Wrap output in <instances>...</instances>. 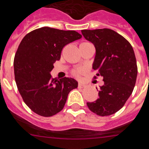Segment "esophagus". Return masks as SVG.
I'll list each match as a JSON object with an SVG mask.
<instances>
[{"label":"esophagus","instance_id":"1","mask_svg":"<svg viewBox=\"0 0 149 149\" xmlns=\"http://www.w3.org/2000/svg\"><path fill=\"white\" fill-rule=\"evenodd\" d=\"M84 86V84H81V83H79V84H78V88H82Z\"/></svg>","mask_w":149,"mask_h":149}]
</instances>
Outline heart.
Here are the masks:
<instances>
[{
	"mask_svg": "<svg viewBox=\"0 0 149 149\" xmlns=\"http://www.w3.org/2000/svg\"><path fill=\"white\" fill-rule=\"evenodd\" d=\"M83 44H86V43H83ZM82 73V70L81 69H76V70H73V71H72V74L76 78H79L80 76Z\"/></svg>",
	"mask_w": 149,
	"mask_h": 149,
	"instance_id": "obj_1",
	"label": "heart"
}]
</instances>
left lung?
Masks as SVG:
<instances>
[{
  "label": "left lung",
  "mask_w": 149,
  "mask_h": 149,
  "mask_svg": "<svg viewBox=\"0 0 149 149\" xmlns=\"http://www.w3.org/2000/svg\"><path fill=\"white\" fill-rule=\"evenodd\" d=\"M81 33L94 45L93 69L104 81L99 89V99L87 102V105L99 116L113 114L124 106L135 86L137 66L133 47L123 36L111 29H83Z\"/></svg>",
  "instance_id": "8db88e82"
}]
</instances>
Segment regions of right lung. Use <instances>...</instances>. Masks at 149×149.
I'll use <instances>...</instances> for the list:
<instances>
[{"mask_svg": "<svg viewBox=\"0 0 149 149\" xmlns=\"http://www.w3.org/2000/svg\"><path fill=\"white\" fill-rule=\"evenodd\" d=\"M81 38L74 30L45 26L27 33L21 41L14 58L15 79L23 100L34 113L46 117L58 113L68 93L78 87L72 78L57 79L49 73L64 47Z\"/></svg>", "mask_w": 149, "mask_h": 149, "instance_id": "add662e5", "label": "right lung"}]
</instances>
